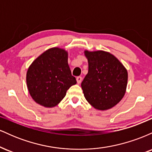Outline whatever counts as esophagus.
Instances as JSON below:
<instances>
[{"label":"esophagus","mask_w":152,"mask_h":152,"mask_svg":"<svg viewBox=\"0 0 152 152\" xmlns=\"http://www.w3.org/2000/svg\"><path fill=\"white\" fill-rule=\"evenodd\" d=\"M76 81H77L78 83H81V82L82 81V77H81V76H78V77L76 78Z\"/></svg>","instance_id":"1"}]
</instances>
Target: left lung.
I'll return each instance as SVG.
<instances>
[{
  "instance_id": "8db88e82",
  "label": "left lung",
  "mask_w": 152,
  "mask_h": 152,
  "mask_svg": "<svg viewBox=\"0 0 152 152\" xmlns=\"http://www.w3.org/2000/svg\"><path fill=\"white\" fill-rule=\"evenodd\" d=\"M88 71L81 83L84 96L93 107L107 110L114 107L124 96L128 74L114 55L104 50H85Z\"/></svg>"
}]
</instances>
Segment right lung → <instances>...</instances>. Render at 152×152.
I'll use <instances>...</instances> for the list:
<instances>
[{
    "label": "right lung",
    "instance_id": "1",
    "mask_svg": "<svg viewBox=\"0 0 152 152\" xmlns=\"http://www.w3.org/2000/svg\"><path fill=\"white\" fill-rule=\"evenodd\" d=\"M28 89L40 105L51 108L65 97L76 80L68 64V53L59 48L46 50L31 64L26 74Z\"/></svg>",
    "mask_w": 152,
    "mask_h": 152
}]
</instances>
